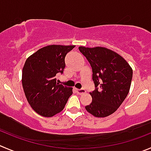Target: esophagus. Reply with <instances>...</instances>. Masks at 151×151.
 Wrapping results in <instances>:
<instances>
[{
	"label": "esophagus",
	"mask_w": 151,
	"mask_h": 151,
	"mask_svg": "<svg viewBox=\"0 0 151 151\" xmlns=\"http://www.w3.org/2000/svg\"><path fill=\"white\" fill-rule=\"evenodd\" d=\"M76 90L77 93L79 95H82V94H84V93H86V90H84V89H76Z\"/></svg>",
	"instance_id": "1"
}]
</instances>
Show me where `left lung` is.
<instances>
[{"instance_id":"8db88e82","label":"left lung","mask_w":151,"mask_h":151,"mask_svg":"<svg viewBox=\"0 0 151 151\" xmlns=\"http://www.w3.org/2000/svg\"><path fill=\"white\" fill-rule=\"evenodd\" d=\"M93 71L96 90L86 110L96 117H107L122 104L130 90L133 70L124 58L106 47H78Z\"/></svg>"}]
</instances>
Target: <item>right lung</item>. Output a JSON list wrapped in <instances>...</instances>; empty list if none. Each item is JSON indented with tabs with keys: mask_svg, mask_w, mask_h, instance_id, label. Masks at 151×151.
<instances>
[{
	"mask_svg": "<svg viewBox=\"0 0 151 151\" xmlns=\"http://www.w3.org/2000/svg\"><path fill=\"white\" fill-rule=\"evenodd\" d=\"M74 45H49L28 57L22 70V86L31 107L44 117L62 111L73 88L56 82L57 73H63L66 55Z\"/></svg>",
	"mask_w": 151,
	"mask_h": 151,
	"instance_id": "add662e5",
	"label": "right lung"
}]
</instances>
